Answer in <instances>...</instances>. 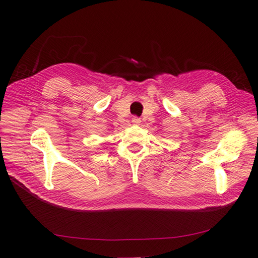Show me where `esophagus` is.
Listing matches in <instances>:
<instances>
[{
	"label": "esophagus",
	"instance_id": "1",
	"mask_svg": "<svg viewBox=\"0 0 258 258\" xmlns=\"http://www.w3.org/2000/svg\"><path fill=\"white\" fill-rule=\"evenodd\" d=\"M132 123H133L134 125H140L141 119H140L139 117H133V118H132Z\"/></svg>",
	"mask_w": 258,
	"mask_h": 258
}]
</instances>
